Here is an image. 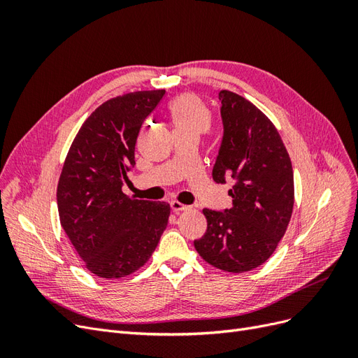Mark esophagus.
I'll return each mask as SVG.
<instances>
[{"mask_svg": "<svg viewBox=\"0 0 358 358\" xmlns=\"http://www.w3.org/2000/svg\"><path fill=\"white\" fill-rule=\"evenodd\" d=\"M170 206H171L173 212H176V213H180V212H185V210H189V209H191L189 206L182 204L180 201H176V200H173V201L170 203Z\"/></svg>", "mask_w": 358, "mask_h": 358, "instance_id": "esophagus-1", "label": "esophagus"}]
</instances>
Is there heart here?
Here are the masks:
<instances>
[{
	"label": "heart",
	"mask_w": 358,
	"mask_h": 358,
	"mask_svg": "<svg viewBox=\"0 0 358 358\" xmlns=\"http://www.w3.org/2000/svg\"><path fill=\"white\" fill-rule=\"evenodd\" d=\"M170 113L178 133H194L200 136L210 127V112L196 95L185 94L178 96L170 104Z\"/></svg>",
	"instance_id": "b5f03b06"
}]
</instances>
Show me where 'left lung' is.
Masks as SVG:
<instances>
[{"instance_id": "obj_1", "label": "left lung", "mask_w": 358, "mask_h": 358, "mask_svg": "<svg viewBox=\"0 0 358 358\" xmlns=\"http://www.w3.org/2000/svg\"><path fill=\"white\" fill-rule=\"evenodd\" d=\"M222 140L212 176L233 182L230 209H203L208 230L194 241L200 257L231 273L267 262L282 239L294 206L291 159L270 119L243 96L221 91Z\"/></svg>"}]
</instances>
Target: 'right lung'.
<instances>
[{
  "instance_id": "right-lung-1",
  "label": "right lung",
  "mask_w": 358,
  "mask_h": 358,
  "mask_svg": "<svg viewBox=\"0 0 358 358\" xmlns=\"http://www.w3.org/2000/svg\"><path fill=\"white\" fill-rule=\"evenodd\" d=\"M166 91H137L103 103L73 140L57 189L59 221L91 273L117 279L142 267L166 230L170 204L128 197L127 173L145 119Z\"/></svg>"
}]
</instances>
